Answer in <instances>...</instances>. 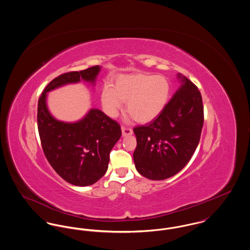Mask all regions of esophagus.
Segmentation results:
<instances>
[{"label":"esophagus","instance_id":"esophagus-1","mask_svg":"<svg viewBox=\"0 0 250 250\" xmlns=\"http://www.w3.org/2000/svg\"><path fill=\"white\" fill-rule=\"evenodd\" d=\"M133 134V130L131 128L128 127H125V126H123L122 127V135L123 137H125V136H128V135H132Z\"/></svg>","mask_w":250,"mask_h":250}]
</instances>
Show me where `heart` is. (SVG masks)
Here are the masks:
<instances>
[{
	"label": "heart",
	"mask_w": 250,
	"mask_h": 250,
	"mask_svg": "<svg viewBox=\"0 0 250 250\" xmlns=\"http://www.w3.org/2000/svg\"><path fill=\"white\" fill-rule=\"evenodd\" d=\"M170 85L164 76L136 73L120 76L112 86L105 87L101 103L107 115L115 117L126 102V110L138 123L155 119L166 107Z\"/></svg>",
	"instance_id": "obj_1"
}]
</instances>
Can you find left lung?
<instances>
[{
	"mask_svg": "<svg viewBox=\"0 0 250 250\" xmlns=\"http://www.w3.org/2000/svg\"><path fill=\"white\" fill-rule=\"evenodd\" d=\"M181 86L162 112L147 125L134 127L137 147L134 163L150 180L169 178L186 166L194 154L203 125L202 95L190 81L177 75Z\"/></svg>",
	"mask_w": 250,
	"mask_h": 250,
	"instance_id": "obj_1",
	"label": "left lung"
}]
</instances>
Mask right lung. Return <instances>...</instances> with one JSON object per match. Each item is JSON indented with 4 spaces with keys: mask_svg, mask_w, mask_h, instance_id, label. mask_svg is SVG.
I'll use <instances>...</instances> for the list:
<instances>
[{
    "mask_svg": "<svg viewBox=\"0 0 250 250\" xmlns=\"http://www.w3.org/2000/svg\"><path fill=\"white\" fill-rule=\"evenodd\" d=\"M99 65L83 71L64 73L52 80L39 97L37 126L48 163L67 183L86 187L107 171L109 153L119 141V124L100 109L91 108L83 119L67 123L54 118L47 106L48 92L81 81L95 85Z\"/></svg>",
    "mask_w": 250,
    "mask_h": 250,
    "instance_id": "right-lung-1",
    "label": "right lung"
}]
</instances>
